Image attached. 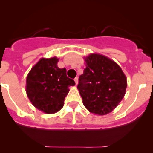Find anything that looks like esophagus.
<instances>
[{
  "mask_svg": "<svg viewBox=\"0 0 153 153\" xmlns=\"http://www.w3.org/2000/svg\"><path fill=\"white\" fill-rule=\"evenodd\" d=\"M74 81H75V84H78V77H76V78H75V79H74Z\"/></svg>",
  "mask_w": 153,
  "mask_h": 153,
  "instance_id": "34e87169",
  "label": "esophagus"
}]
</instances>
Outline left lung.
I'll use <instances>...</instances> for the list:
<instances>
[{
    "instance_id": "1",
    "label": "left lung",
    "mask_w": 153,
    "mask_h": 153,
    "mask_svg": "<svg viewBox=\"0 0 153 153\" xmlns=\"http://www.w3.org/2000/svg\"><path fill=\"white\" fill-rule=\"evenodd\" d=\"M77 88L90 112L104 115L116 108L126 92V78L121 68L104 55L91 54Z\"/></svg>"
}]
</instances>
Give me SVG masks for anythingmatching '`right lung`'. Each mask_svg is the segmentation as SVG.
I'll list each match as a JSON object with an SVG mask.
<instances>
[{
    "label": "right lung",
    "instance_id": "add662e5",
    "mask_svg": "<svg viewBox=\"0 0 153 153\" xmlns=\"http://www.w3.org/2000/svg\"><path fill=\"white\" fill-rule=\"evenodd\" d=\"M56 57L41 58L27 77L26 92L37 109L47 114L58 112L64 106L69 86L75 81L67 76V69L57 66Z\"/></svg>",
    "mask_w": 153,
    "mask_h": 153
}]
</instances>
